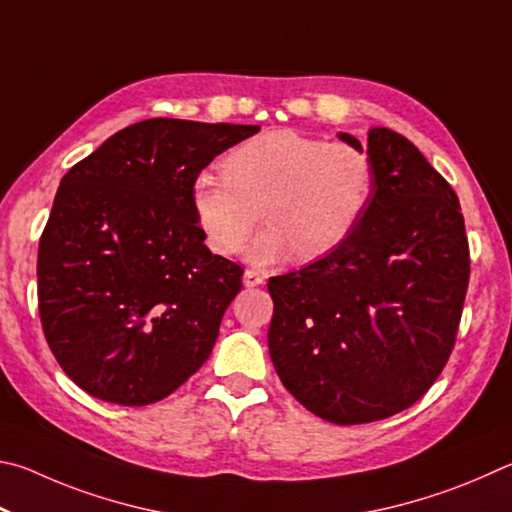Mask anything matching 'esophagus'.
Instances as JSON below:
<instances>
[{
  "label": "esophagus",
  "instance_id": "34e87169",
  "mask_svg": "<svg viewBox=\"0 0 512 512\" xmlns=\"http://www.w3.org/2000/svg\"><path fill=\"white\" fill-rule=\"evenodd\" d=\"M242 283H245L247 288H256V285H263V274H258L256 270H247L245 276H242Z\"/></svg>",
  "mask_w": 512,
  "mask_h": 512
}]
</instances>
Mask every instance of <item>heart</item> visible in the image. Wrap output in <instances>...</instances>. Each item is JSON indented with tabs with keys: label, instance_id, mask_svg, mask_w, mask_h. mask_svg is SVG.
I'll list each match as a JSON object with an SVG mask.
<instances>
[{
	"label": "heart",
	"instance_id": "b5f03b06",
	"mask_svg": "<svg viewBox=\"0 0 512 512\" xmlns=\"http://www.w3.org/2000/svg\"><path fill=\"white\" fill-rule=\"evenodd\" d=\"M222 177L197 173L188 186L193 220L211 251L236 256L256 224L267 227L247 258L267 265L297 251L303 261L333 254L353 236L375 193L371 152L297 130H272L233 146Z\"/></svg>",
	"mask_w": 512,
	"mask_h": 512
}]
</instances>
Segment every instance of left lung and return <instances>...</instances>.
Masks as SVG:
<instances>
[{
  "label": "left lung",
  "instance_id": "left-lung-1",
  "mask_svg": "<svg viewBox=\"0 0 512 512\" xmlns=\"http://www.w3.org/2000/svg\"><path fill=\"white\" fill-rule=\"evenodd\" d=\"M369 152L378 179L353 236L267 283L274 369L335 425L389 418L425 396L450 360L470 281L461 204L445 177L389 128L369 130Z\"/></svg>",
  "mask_w": 512,
  "mask_h": 512
}]
</instances>
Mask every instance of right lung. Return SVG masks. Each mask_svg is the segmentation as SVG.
Wrapping results in <instances>:
<instances>
[{
	"instance_id": "add662e5",
	"label": "right lung",
	"mask_w": 512,
	"mask_h": 512,
	"mask_svg": "<svg viewBox=\"0 0 512 512\" xmlns=\"http://www.w3.org/2000/svg\"><path fill=\"white\" fill-rule=\"evenodd\" d=\"M258 125L148 119L62 177L38 249L44 337L89 396L164 400L209 360L242 267L211 254L188 186Z\"/></svg>"
}]
</instances>
